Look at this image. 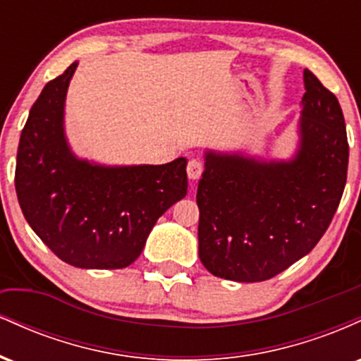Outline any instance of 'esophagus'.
<instances>
[{
  "label": "esophagus",
  "mask_w": 361,
  "mask_h": 361,
  "mask_svg": "<svg viewBox=\"0 0 361 361\" xmlns=\"http://www.w3.org/2000/svg\"><path fill=\"white\" fill-rule=\"evenodd\" d=\"M186 173H188L190 180H198L204 173V163L200 159H190L186 164Z\"/></svg>",
  "instance_id": "esophagus-1"
}]
</instances>
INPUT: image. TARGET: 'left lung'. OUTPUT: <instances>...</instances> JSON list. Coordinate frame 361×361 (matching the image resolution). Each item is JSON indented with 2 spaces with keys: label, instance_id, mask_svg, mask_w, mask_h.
<instances>
[{
  "label": "left lung",
  "instance_id": "left-lung-1",
  "mask_svg": "<svg viewBox=\"0 0 361 361\" xmlns=\"http://www.w3.org/2000/svg\"><path fill=\"white\" fill-rule=\"evenodd\" d=\"M292 161L205 154L198 183V256L219 279H273L314 250L336 214L348 173L338 98L309 69Z\"/></svg>",
  "mask_w": 361,
  "mask_h": 361
}]
</instances>
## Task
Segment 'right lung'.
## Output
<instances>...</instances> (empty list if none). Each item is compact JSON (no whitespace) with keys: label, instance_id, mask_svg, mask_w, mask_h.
Segmentation results:
<instances>
[{"label":"right lung","instance_id":"add662e5","mask_svg":"<svg viewBox=\"0 0 361 361\" xmlns=\"http://www.w3.org/2000/svg\"><path fill=\"white\" fill-rule=\"evenodd\" d=\"M76 66L49 81L32 106L16 154V197L57 258L117 270L139 258L157 219L186 195V159L115 168L78 159L64 135V100Z\"/></svg>","mask_w":361,"mask_h":361}]
</instances>
